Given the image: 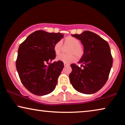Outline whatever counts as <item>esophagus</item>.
<instances>
[{
    "label": "esophagus",
    "mask_w": 125,
    "mask_h": 125,
    "mask_svg": "<svg viewBox=\"0 0 125 125\" xmlns=\"http://www.w3.org/2000/svg\"><path fill=\"white\" fill-rule=\"evenodd\" d=\"M64 67H66V66H69V64H67V63H64Z\"/></svg>",
    "instance_id": "1"
}]
</instances>
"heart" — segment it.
Here are the masks:
<instances>
[{
  "label": "heart",
  "mask_w": 125,
  "mask_h": 125,
  "mask_svg": "<svg viewBox=\"0 0 125 125\" xmlns=\"http://www.w3.org/2000/svg\"><path fill=\"white\" fill-rule=\"evenodd\" d=\"M62 43L64 46H70L67 50L68 54L60 55L56 58L58 61H62L65 63H70L75 60L74 55L78 58H81L83 55L84 49L80 44L81 42L79 40L71 36H67L62 42H58L54 44V51L55 54L59 55L61 53L62 50Z\"/></svg>",
  "instance_id": "1"
}]
</instances>
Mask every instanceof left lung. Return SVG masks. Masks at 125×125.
Here are the masks:
<instances>
[{"label":"left lung","instance_id":"obj_1","mask_svg":"<svg viewBox=\"0 0 125 125\" xmlns=\"http://www.w3.org/2000/svg\"><path fill=\"white\" fill-rule=\"evenodd\" d=\"M71 35L81 41L84 54L78 62L81 66L71 64L70 82L78 92L94 94L105 84L109 78L113 64L110 48L107 42L91 31Z\"/></svg>","mask_w":125,"mask_h":125}]
</instances>
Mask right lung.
Returning a JSON list of instances; mask_svg holds the SVG:
<instances>
[{"label":"right lung","instance_id":"obj_1","mask_svg":"<svg viewBox=\"0 0 125 125\" xmlns=\"http://www.w3.org/2000/svg\"><path fill=\"white\" fill-rule=\"evenodd\" d=\"M63 37L61 33L35 31L20 44L16 61V70L23 86L36 95H45L55 89L58 78L64 67L55 58L54 44ZM48 65H47V64Z\"/></svg>","mask_w":125,"mask_h":125}]
</instances>
